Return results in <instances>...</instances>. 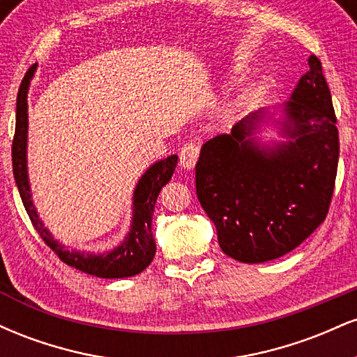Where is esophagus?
I'll return each mask as SVG.
<instances>
[{"instance_id":"obj_1","label":"esophagus","mask_w":357,"mask_h":357,"mask_svg":"<svg viewBox=\"0 0 357 357\" xmlns=\"http://www.w3.org/2000/svg\"><path fill=\"white\" fill-rule=\"evenodd\" d=\"M198 158H199V146L196 144V142H188V144H184L181 147V151H179V165L188 171L195 167Z\"/></svg>"}]
</instances>
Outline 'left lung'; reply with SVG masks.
I'll return each mask as SVG.
<instances>
[{
  "mask_svg": "<svg viewBox=\"0 0 357 357\" xmlns=\"http://www.w3.org/2000/svg\"><path fill=\"white\" fill-rule=\"evenodd\" d=\"M285 142L255 137L270 114L257 110L230 134L204 142L196 162V195L215 223L223 253L243 264L273 260L304 241L326 220L339 161V134L321 60L284 104Z\"/></svg>",
  "mask_w": 357,
  "mask_h": 357,
  "instance_id": "8db88e82",
  "label": "left lung"
}]
</instances>
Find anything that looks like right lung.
<instances>
[{
	"label": "right lung",
	"instance_id": "add662e5",
	"mask_svg": "<svg viewBox=\"0 0 357 357\" xmlns=\"http://www.w3.org/2000/svg\"><path fill=\"white\" fill-rule=\"evenodd\" d=\"M36 65H31L30 70L24 73L16 97V129L13 137V174L16 186L24 210L30 216L35 230L40 233L42 240L59 255L63 264L80 270V272L100 278H124L141 273L153 261L155 253V241L151 231L153 223L154 204L159 191L167 184L178 165V155H167L166 159L154 162L139 179L132 196V223L119 247L105 253H85L77 250H67L59 241L53 240L52 233L45 228L31 199L30 181L26 169V141H28V89L33 79Z\"/></svg>",
	"mask_w": 357,
	"mask_h": 357
}]
</instances>
